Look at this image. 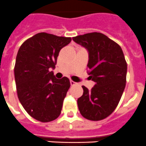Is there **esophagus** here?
<instances>
[{
    "label": "esophagus",
    "instance_id": "obj_1",
    "mask_svg": "<svg viewBox=\"0 0 146 146\" xmlns=\"http://www.w3.org/2000/svg\"><path fill=\"white\" fill-rule=\"evenodd\" d=\"M70 84H71V86H75V85H77V83L73 80H70Z\"/></svg>",
    "mask_w": 146,
    "mask_h": 146
}]
</instances>
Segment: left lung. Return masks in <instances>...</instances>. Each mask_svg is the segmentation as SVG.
<instances>
[{
	"label": "left lung",
	"instance_id": "1",
	"mask_svg": "<svg viewBox=\"0 0 146 146\" xmlns=\"http://www.w3.org/2000/svg\"><path fill=\"white\" fill-rule=\"evenodd\" d=\"M89 52V77L96 84L91 91L82 86L77 99L85 118L97 121L106 118L118 106L126 82L127 64L120 45L102 33L93 32L73 37Z\"/></svg>",
	"mask_w": 146,
	"mask_h": 146
}]
</instances>
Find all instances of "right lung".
Wrapping results in <instances>:
<instances>
[{
  "instance_id": "right-lung-1",
  "label": "right lung",
  "mask_w": 146,
  "mask_h": 146,
  "mask_svg": "<svg viewBox=\"0 0 146 146\" xmlns=\"http://www.w3.org/2000/svg\"><path fill=\"white\" fill-rule=\"evenodd\" d=\"M72 41L45 32L25 40L18 50L15 69L18 99L25 111L38 121L55 120L70 88L66 77L56 79L54 69L59 52Z\"/></svg>"
}]
</instances>
